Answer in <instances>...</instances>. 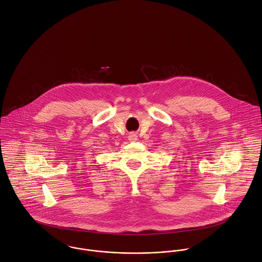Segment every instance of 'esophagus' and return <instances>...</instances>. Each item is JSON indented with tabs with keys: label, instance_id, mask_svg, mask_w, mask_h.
I'll return each mask as SVG.
<instances>
[{
	"label": "esophagus",
	"instance_id": "34e87169",
	"mask_svg": "<svg viewBox=\"0 0 262 262\" xmlns=\"http://www.w3.org/2000/svg\"><path fill=\"white\" fill-rule=\"evenodd\" d=\"M137 135L136 134H134V133H132L130 136H129V140H132V141H134V140H137Z\"/></svg>",
	"mask_w": 262,
	"mask_h": 262
}]
</instances>
